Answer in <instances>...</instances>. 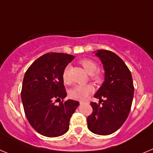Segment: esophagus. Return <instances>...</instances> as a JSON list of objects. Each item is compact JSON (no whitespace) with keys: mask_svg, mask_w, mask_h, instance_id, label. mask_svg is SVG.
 <instances>
[{"mask_svg":"<svg viewBox=\"0 0 153 153\" xmlns=\"http://www.w3.org/2000/svg\"><path fill=\"white\" fill-rule=\"evenodd\" d=\"M80 103L84 104V103H89V101H80Z\"/></svg>","mask_w":153,"mask_h":153,"instance_id":"34e87169","label":"esophagus"}]
</instances>
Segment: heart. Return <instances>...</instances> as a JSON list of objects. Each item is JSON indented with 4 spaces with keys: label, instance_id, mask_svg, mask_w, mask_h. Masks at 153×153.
I'll list each match as a JSON object with an SVG mask.
<instances>
[{
    "label": "heart",
    "instance_id": "b5f03b06",
    "mask_svg": "<svg viewBox=\"0 0 153 153\" xmlns=\"http://www.w3.org/2000/svg\"><path fill=\"white\" fill-rule=\"evenodd\" d=\"M81 65L84 67L88 73L91 74V79L95 84H101L103 80V76L100 72L97 71V64L94 60L88 58H85L79 61ZM69 69L70 67L67 65L62 72V80L65 84H69ZM93 92V87L90 85H78L72 88L69 92V96L72 99L78 100H84Z\"/></svg>",
    "mask_w": 153,
    "mask_h": 153
}]
</instances>
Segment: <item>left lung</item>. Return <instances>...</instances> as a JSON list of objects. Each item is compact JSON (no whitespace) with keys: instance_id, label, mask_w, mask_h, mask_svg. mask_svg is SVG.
I'll list each match as a JSON object with an SVG mask.
<instances>
[{"instance_id":"1","label":"left lung","mask_w":153,"mask_h":153,"mask_svg":"<svg viewBox=\"0 0 153 153\" xmlns=\"http://www.w3.org/2000/svg\"><path fill=\"white\" fill-rule=\"evenodd\" d=\"M105 70V81L91 102L93 112L87 118L88 128L99 135L115 132L128 118L132 105L134 88L129 68L118 55L106 50L95 51ZM105 98V100H102Z\"/></svg>"}]
</instances>
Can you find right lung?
I'll list each match as a JSON object with an SVG mask.
<instances>
[{"label":"right lung","mask_w":153,"mask_h":153,"mask_svg":"<svg viewBox=\"0 0 153 153\" xmlns=\"http://www.w3.org/2000/svg\"><path fill=\"white\" fill-rule=\"evenodd\" d=\"M75 56L62 53H48L27 69L21 97L24 112L31 126L40 134L56 137L69 128V121L79 105L78 101H64L66 91L62 72ZM56 102L59 105H56Z\"/></svg>","instance_id":"obj_1"}]
</instances>
